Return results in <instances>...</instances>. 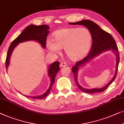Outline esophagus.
<instances>
[{
  "label": "esophagus",
  "instance_id": "esophagus-1",
  "mask_svg": "<svg viewBox=\"0 0 124 124\" xmlns=\"http://www.w3.org/2000/svg\"><path fill=\"white\" fill-rule=\"evenodd\" d=\"M60 66H65L67 65V63L66 62H62L60 64Z\"/></svg>",
  "mask_w": 124,
  "mask_h": 124
}]
</instances>
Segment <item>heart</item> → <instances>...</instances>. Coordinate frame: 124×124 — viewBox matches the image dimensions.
<instances>
[{
  "instance_id": "b5f03b06",
  "label": "heart",
  "mask_w": 124,
  "mask_h": 124,
  "mask_svg": "<svg viewBox=\"0 0 124 124\" xmlns=\"http://www.w3.org/2000/svg\"><path fill=\"white\" fill-rule=\"evenodd\" d=\"M93 37L87 28L71 27L59 30L54 33V40L47 38L46 46L50 52L57 54L64 47L66 55L73 60L83 58L92 44Z\"/></svg>"
}]
</instances>
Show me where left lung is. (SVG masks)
I'll return each mask as SVG.
<instances>
[{
	"label": "left lung",
	"instance_id": "1",
	"mask_svg": "<svg viewBox=\"0 0 124 124\" xmlns=\"http://www.w3.org/2000/svg\"><path fill=\"white\" fill-rule=\"evenodd\" d=\"M69 24L73 25H83L85 26L88 29L90 30L92 35L93 41L92 44V47H91V51L88 54L86 57H85L82 60L76 62L75 66L71 68L72 71L74 74V79L77 85L82 91L84 92H86L88 93H93L96 92H103L112 83L115 79L117 72L118 70V66L120 62V56L118 47L116 42L113 38V37L108 32H106L102 30L101 28L96 23L93 22V21L88 20H83L79 22H74V23H69ZM106 51H112V52L116 55V74L114 77L110 81V82L107 84L105 87L101 89H93L89 90L86 89H84L82 87L78 84V71L80 67L83 66L85 63L91 60L96 56H98L103 52Z\"/></svg>",
	"mask_w": 124,
	"mask_h": 124
}]
</instances>
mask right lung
<instances>
[{"label":"right lung","mask_w":124,"mask_h":124,"mask_svg":"<svg viewBox=\"0 0 124 124\" xmlns=\"http://www.w3.org/2000/svg\"><path fill=\"white\" fill-rule=\"evenodd\" d=\"M49 27L45 24L40 25V26H35V25L31 24L27 27L24 31L11 43L9 47L6 60H5L6 69L7 70V68L9 65L10 58L11 56L12 52L16 46L19 43L31 40L36 41L40 43L42 47L46 48V41L48 34L49 33ZM59 65H60V63L59 62H55L49 65L48 75L50 77L51 82H50L49 89L46 91V92H45L43 94L38 96H24V95L23 96L34 98V99H42L47 96L50 93V91H51L53 84L54 83L55 76L60 70Z\"/></svg>","instance_id":"1"}]
</instances>
